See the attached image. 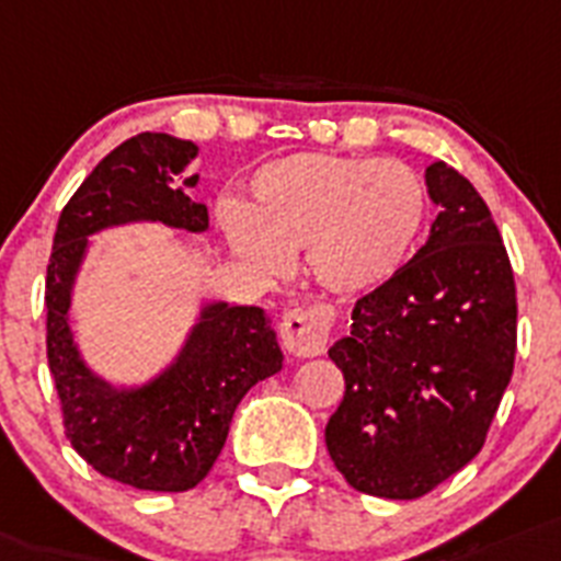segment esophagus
I'll return each mask as SVG.
<instances>
[{
  "instance_id": "obj_1",
  "label": "esophagus",
  "mask_w": 561,
  "mask_h": 561,
  "mask_svg": "<svg viewBox=\"0 0 561 561\" xmlns=\"http://www.w3.org/2000/svg\"><path fill=\"white\" fill-rule=\"evenodd\" d=\"M333 331L331 305H296L282 319V345L285 351L310 359L328 351V339Z\"/></svg>"
}]
</instances>
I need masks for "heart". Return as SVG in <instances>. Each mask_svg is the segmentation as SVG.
<instances>
[{"instance_id": "obj_1", "label": "heart", "mask_w": 561, "mask_h": 561, "mask_svg": "<svg viewBox=\"0 0 561 561\" xmlns=\"http://www.w3.org/2000/svg\"><path fill=\"white\" fill-rule=\"evenodd\" d=\"M425 179L399 159L296 153L259 168L251 205L219 208L230 248L262 273L302 251L310 276L333 294H365L404 265L425 230Z\"/></svg>"}]
</instances>
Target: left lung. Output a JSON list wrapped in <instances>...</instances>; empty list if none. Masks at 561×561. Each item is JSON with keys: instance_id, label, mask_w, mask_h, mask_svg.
I'll list each match as a JSON object with an SVG mask.
<instances>
[{"instance_id": "1", "label": "left lung", "mask_w": 561, "mask_h": 561, "mask_svg": "<svg viewBox=\"0 0 561 561\" xmlns=\"http://www.w3.org/2000/svg\"><path fill=\"white\" fill-rule=\"evenodd\" d=\"M439 205L416 256L353 308L328 351L345 397L324 427L351 488L419 499L482 450L516 359V285L491 210L468 179L433 162Z\"/></svg>"}]
</instances>
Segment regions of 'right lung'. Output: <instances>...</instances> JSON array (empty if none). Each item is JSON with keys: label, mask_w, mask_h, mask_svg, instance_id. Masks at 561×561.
<instances>
[{"label": "right lung", "mask_w": 561, "mask_h": 561, "mask_svg": "<svg viewBox=\"0 0 561 561\" xmlns=\"http://www.w3.org/2000/svg\"><path fill=\"white\" fill-rule=\"evenodd\" d=\"M193 157L196 145L168 134H139L111 150L62 208L45 279L48 368L65 436L96 473L136 491L182 493L199 484L244 393L282 370L262 308L208 305L176 365L139 390H113L96 379L70 339V285L91 233L136 219L193 233L208 228V208L171 187L168 176ZM185 185H196V176Z\"/></svg>", "instance_id": "obj_1"}]
</instances>
